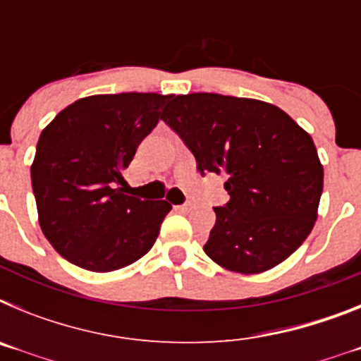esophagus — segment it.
<instances>
[{"label": "esophagus", "instance_id": "esophagus-1", "mask_svg": "<svg viewBox=\"0 0 361 361\" xmlns=\"http://www.w3.org/2000/svg\"><path fill=\"white\" fill-rule=\"evenodd\" d=\"M175 209L177 212H183V213H188L193 209V204H183V206H175Z\"/></svg>", "mask_w": 361, "mask_h": 361}]
</instances>
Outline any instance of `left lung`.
Masks as SVG:
<instances>
[{
  "label": "left lung",
  "mask_w": 361,
  "mask_h": 361,
  "mask_svg": "<svg viewBox=\"0 0 361 361\" xmlns=\"http://www.w3.org/2000/svg\"><path fill=\"white\" fill-rule=\"evenodd\" d=\"M197 159L226 175L229 202L204 251L224 269L257 275L298 250L317 222L324 166L311 135L279 106L220 94L177 95L161 117Z\"/></svg>",
  "instance_id": "left-lung-1"
}]
</instances>
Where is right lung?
<instances>
[{
    "instance_id": "obj_1",
    "label": "right lung",
    "mask_w": 361,
    "mask_h": 361,
    "mask_svg": "<svg viewBox=\"0 0 361 361\" xmlns=\"http://www.w3.org/2000/svg\"><path fill=\"white\" fill-rule=\"evenodd\" d=\"M171 95L78 99L41 132L30 166L47 240L73 266L108 273L145 257L170 213L166 200L126 195L123 173Z\"/></svg>"
}]
</instances>
